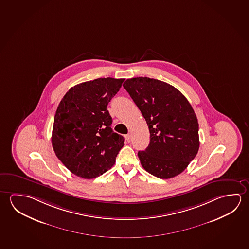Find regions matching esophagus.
Returning <instances> with one entry per match:
<instances>
[{"mask_svg": "<svg viewBox=\"0 0 249 249\" xmlns=\"http://www.w3.org/2000/svg\"><path fill=\"white\" fill-rule=\"evenodd\" d=\"M125 137H126V142H130L131 139H132V135H131L130 133H128L127 135H126Z\"/></svg>", "mask_w": 249, "mask_h": 249, "instance_id": "1", "label": "esophagus"}]
</instances>
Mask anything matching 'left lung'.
<instances>
[{
  "label": "left lung",
  "instance_id": "obj_1",
  "mask_svg": "<svg viewBox=\"0 0 249 249\" xmlns=\"http://www.w3.org/2000/svg\"><path fill=\"white\" fill-rule=\"evenodd\" d=\"M123 87L149 128V145L138 152L143 168L160 179L178 176L200 147L199 124L190 103L175 87L155 79L131 78Z\"/></svg>",
  "mask_w": 249,
  "mask_h": 249
}]
</instances>
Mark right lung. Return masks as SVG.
Masks as SVG:
<instances>
[{
  "label": "right lung",
  "mask_w": 249,
  "mask_h": 249,
  "mask_svg": "<svg viewBox=\"0 0 249 249\" xmlns=\"http://www.w3.org/2000/svg\"><path fill=\"white\" fill-rule=\"evenodd\" d=\"M123 82L107 77L82 82L71 88L60 102L52 146L58 159L73 175L93 179L114 166L125 139L111 128L107 106Z\"/></svg>",
  "instance_id": "right-lung-1"
}]
</instances>
